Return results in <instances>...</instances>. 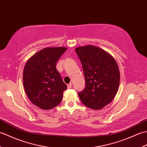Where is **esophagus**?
Listing matches in <instances>:
<instances>
[{"label":"esophagus","mask_w":147,"mask_h":147,"mask_svg":"<svg viewBox=\"0 0 147 147\" xmlns=\"http://www.w3.org/2000/svg\"><path fill=\"white\" fill-rule=\"evenodd\" d=\"M67 88H71V87H72V83H69V84H67Z\"/></svg>","instance_id":"34e87169"}]
</instances>
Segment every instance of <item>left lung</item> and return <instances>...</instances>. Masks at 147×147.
I'll list each match as a JSON object with an SVG mask.
<instances>
[{
  "mask_svg": "<svg viewBox=\"0 0 147 147\" xmlns=\"http://www.w3.org/2000/svg\"><path fill=\"white\" fill-rule=\"evenodd\" d=\"M82 64L85 88L78 92L86 107L99 110L112 102L117 92L120 73L116 61L104 50L93 45L75 49Z\"/></svg>",
  "mask_w": 147,
  "mask_h": 147,
  "instance_id": "left-lung-1",
  "label": "left lung"
}]
</instances>
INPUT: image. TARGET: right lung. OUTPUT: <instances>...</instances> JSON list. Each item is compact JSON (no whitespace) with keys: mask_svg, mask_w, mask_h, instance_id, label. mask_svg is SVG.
Segmentation results:
<instances>
[{"mask_svg":"<svg viewBox=\"0 0 147 147\" xmlns=\"http://www.w3.org/2000/svg\"><path fill=\"white\" fill-rule=\"evenodd\" d=\"M67 49L48 47L34 54L23 71L24 90L33 104L49 110L60 104L67 86L56 69V64Z\"/></svg>","mask_w":147,"mask_h":147,"instance_id":"obj_1","label":"right lung"}]
</instances>
